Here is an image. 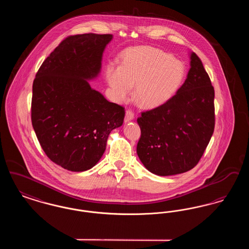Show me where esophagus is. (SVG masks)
Returning a JSON list of instances; mask_svg holds the SVG:
<instances>
[{
    "instance_id": "1",
    "label": "esophagus",
    "mask_w": 249,
    "mask_h": 249,
    "mask_svg": "<svg viewBox=\"0 0 249 249\" xmlns=\"http://www.w3.org/2000/svg\"><path fill=\"white\" fill-rule=\"evenodd\" d=\"M133 119H134V113L131 110H127L124 121L125 122H129V121H131Z\"/></svg>"
}]
</instances>
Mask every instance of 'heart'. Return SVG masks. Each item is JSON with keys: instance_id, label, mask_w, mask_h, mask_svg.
<instances>
[{"instance_id": "1", "label": "heart", "mask_w": 249, "mask_h": 249, "mask_svg": "<svg viewBox=\"0 0 249 249\" xmlns=\"http://www.w3.org/2000/svg\"><path fill=\"white\" fill-rule=\"evenodd\" d=\"M186 76V66L171 54L151 48H130L123 54V63L111 62L106 77L113 97L127 101L134 86V99L143 108L164 105L178 93Z\"/></svg>"}]
</instances>
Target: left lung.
Listing matches in <instances>:
<instances>
[{
    "label": "left lung",
    "mask_w": 249,
    "mask_h": 249,
    "mask_svg": "<svg viewBox=\"0 0 249 249\" xmlns=\"http://www.w3.org/2000/svg\"><path fill=\"white\" fill-rule=\"evenodd\" d=\"M214 90L200 58L190 53L187 79L170 101L142 112L137 155L152 174L168 177L199 162L213 135Z\"/></svg>",
    "instance_id": "1"
}]
</instances>
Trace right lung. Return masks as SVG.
<instances>
[{"label":"right lung","mask_w":249,"mask_h":249,"mask_svg":"<svg viewBox=\"0 0 249 249\" xmlns=\"http://www.w3.org/2000/svg\"><path fill=\"white\" fill-rule=\"evenodd\" d=\"M112 35L65 38L42 63L33 85L32 123L48 158L71 172L98 163L125 110L91 89Z\"/></svg>","instance_id":"right-lung-1"}]
</instances>
